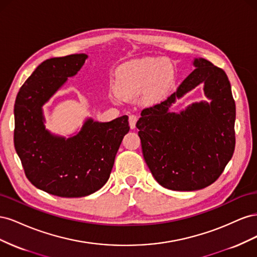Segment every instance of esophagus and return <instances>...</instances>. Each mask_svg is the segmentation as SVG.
<instances>
[{
    "label": "esophagus",
    "mask_w": 257,
    "mask_h": 257,
    "mask_svg": "<svg viewBox=\"0 0 257 257\" xmlns=\"http://www.w3.org/2000/svg\"><path fill=\"white\" fill-rule=\"evenodd\" d=\"M137 120H138L137 115H135V114H131V115H130L128 122H130V127H131L132 130H134V128L136 127V122H137Z\"/></svg>",
    "instance_id": "1"
}]
</instances>
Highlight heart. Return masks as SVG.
<instances>
[{
  "instance_id": "1",
  "label": "heart",
  "mask_w": 257,
  "mask_h": 257,
  "mask_svg": "<svg viewBox=\"0 0 257 257\" xmlns=\"http://www.w3.org/2000/svg\"><path fill=\"white\" fill-rule=\"evenodd\" d=\"M172 79L173 69L167 61L157 58L133 60L122 67L115 92L125 98L146 92L149 98H158L167 90Z\"/></svg>"
}]
</instances>
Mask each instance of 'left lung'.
<instances>
[{
  "label": "left lung",
  "mask_w": 257,
  "mask_h": 257,
  "mask_svg": "<svg viewBox=\"0 0 257 257\" xmlns=\"http://www.w3.org/2000/svg\"><path fill=\"white\" fill-rule=\"evenodd\" d=\"M164 102L146 108L136 123L144 159L154 179L173 191H196L221 176L235 150L236 105L223 69L203 58ZM204 84L208 101L180 113L170 111L177 99Z\"/></svg>",
  "instance_id": "left-lung-1"
}]
</instances>
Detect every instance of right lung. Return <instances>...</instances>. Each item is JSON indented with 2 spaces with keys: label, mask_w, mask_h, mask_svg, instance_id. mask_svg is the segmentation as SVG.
Wrapping results in <instances>:
<instances>
[{
  "label": "right lung",
  "mask_w": 257,
  "mask_h": 257,
  "mask_svg": "<svg viewBox=\"0 0 257 257\" xmlns=\"http://www.w3.org/2000/svg\"><path fill=\"white\" fill-rule=\"evenodd\" d=\"M87 59L79 53L44 61L23 83L15 102L14 144L26 176L37 189L60 197H83L102 188L130 131L127 115L110 122L88 118L68 138L46 128L43 106Z\"/></svg>",
  "instance_id": "1"
}]
</instances>
